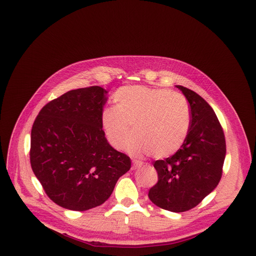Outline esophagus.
<instances>
[{
    "instance_id": "obj_1",
    "label": "esophagus",
    "mask_w": 256,
    "mask_h": 256,
    "mask_svg": "<svg viewBox=\"0 0 256 256\" xmlns=\"http://www.w3.org/2000/svg\"><path fill=\"white\" fill-rule=\"evenodd\" d=\"M142 162L141 161H136V160H134V168L136 170V168H140V166H142Z\"/></svg>"
}]
</instances>
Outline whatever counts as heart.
<instances>
[{"label": "heart", "mask_w": 256, "mask_h": 256, "mask_svg": "<svg viewBox=\"0 0 256 256\" xmlns=\"http://www.w3.org/2000/svg\"><path fill=\"white\" fill-rule=\"evenodd\" d=\"M115 106L100 114V125L108 142L116 150L128 143L134 156L154 154L158 158L175 154L184 142L190 128L187 100L177 92L142 85L124 86L113 96Z\"/></svg>", "instance_id": "b5f03b06"}]
</instances>
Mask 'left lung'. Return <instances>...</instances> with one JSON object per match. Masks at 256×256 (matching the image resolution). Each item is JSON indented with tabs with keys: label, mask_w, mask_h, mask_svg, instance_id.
I'll return each mask as SVG.
<instances>
[{
	"label": "left lung",
	"mask_w": 256,
	"mask_h": 256,
	"mask_svg": "<svg viewBox=\"0 0 256 256\" xmlns=\"http://www.w3.org/2000/svg\"><path fill=\"white\" fill-rule=\"evenodd\" d=\"M176 88L190 104L189 132L173 156L154 162L158 182L150 189L148 198L162 209L182 212L198 205L218 186L226 144L212 108L196 92Z\"/></svg>",
	"instance_id": "obj_1"
}]
</instances>
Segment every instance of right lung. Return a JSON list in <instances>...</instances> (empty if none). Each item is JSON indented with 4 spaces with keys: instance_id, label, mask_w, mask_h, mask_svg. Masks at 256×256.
<instances>
[{
    "instance_id": "obj_1",
    "label": "right lung",
    "mask_w": 256,
    "mask_h": 256,
    "mask_svg": "<svg viewBox=\"0 0 256 256\" xmlns=\"http://www.w3.org/2000/svg\"><path fill=\"white\" fill-rule=\"evenodd\" d=\"M100 86L72 90L46 104L33 124L30 161L47 196L76 212L104 204L131 161L109 144L100 125Z\"/></svg>"
}]
</instances>
